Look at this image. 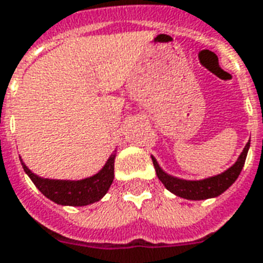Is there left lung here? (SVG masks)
<instances>
[{
    "mask_svg": "<svg viewBox=\"0 0 263 263\" xmlns=\"http://www.w3.org/2000/svg\"><path fill=\"white\" fill-rule=\"evenodd\" d=\"M248 148H250V141L246 144L237 162L231 168H228L227 172L201 181L180 180V178H176V177L168 176L159 167V164H158L154 156H152V162H154L155 170H156V176L162 181V184L166 186V189H168L170 192H173L177 196L184 197V199L203 200V199L218 196V195L225 192L237 180V177H239V174L243 170L244 162H246V158H247Z\"/></svg>",
    "mask_w": 263,
    "mask_h": 263,
    "instance_id": "1",
    "label": "left lung"
}]
</instances>
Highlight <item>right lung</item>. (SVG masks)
I'll list each match as a JSON object with an SVG mask.
<instances>
[{
    "instance_id": "obj_1",
    "label": "right lung",
    "mask_w": 263,
    "mask_h": 263,
    "mask_svg": "<svg viewBox=\"0 0 263 263\" xmlns=\"http://www.w3.org/2000/svg\"><path fill=\"white\" fill-rule=\"evenodd\" d=\"M114 162H115V154L109 156L105 166L96 176L81 181L41 178L35 176L23 162L22 166L24 172L27 173V176L31 178L34 185L42 192V195L52 201L62 205H87L99 201L108 192L114 181Z\"/></svg>"
}]
</instances>
